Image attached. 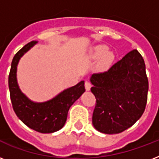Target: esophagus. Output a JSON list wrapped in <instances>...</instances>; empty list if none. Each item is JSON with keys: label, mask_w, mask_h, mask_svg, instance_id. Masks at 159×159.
<instances>
[{"label": "esophagus", "mask_w": 159, "mask_h": 159, "mask_svg": "<svg viewBox=\"0 0 159 159\" xmlns=\"http://www.w3.org/2000/svg\"><path fill=\"white\" fill-rule=\"evenodd\" d=\"M91 87H92V85H91V83H90L89 82H85V88H86V90L87 91H90L91 90Z\"/></svg>", "instance_id": "1"}]
</instances>
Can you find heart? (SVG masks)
I'll return each mask as SVG.
<instances>
[{"label": "heart", "instance_id": "obj_1", "mask_svg": "<svg viewBox=\"0 0 159 159\" xmlns=\"http://www.w3.org/2000/svg\"><path fill=\"white\" fill-rule=\"evenodd\" d=\"M89 57L93 60H100V67L106 69L113 62L115 55L112 52H109V48L105 44H98L90 49Z\"/></svg>", "mask_w": 159, "mask_h": 159}]
</instances>
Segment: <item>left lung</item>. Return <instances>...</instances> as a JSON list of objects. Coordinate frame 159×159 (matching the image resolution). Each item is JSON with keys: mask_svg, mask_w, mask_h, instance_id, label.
<instances>
[{"mask_svg": "<svg viewBox=\"0 0 159 159\" xmlns=\"http://www.w3.org/2000/svg\"><path fill=\"white\" fill-rule=\"evenodd\" d=\"M97 103L92 125L101 133L114 134L133 125L143 115L148 82L143 57L130 51L107 72L90 78Z\"/></svg>", "mask_w": 159, "mask_h": 159, "instance_id": "obj_1", "label": "left lung"}]
</instances>
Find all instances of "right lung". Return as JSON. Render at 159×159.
I'll return each instance as SVG.
<instances>
[{
	"label": "right lung",
	"instance_id": "add662e5",
	"mask_svg": "<svg viewBox=\"0 0 159 159\" xmlns=\"http://www.w3.org/2000/svg\"><path fill=\"white\" fill-rule=\"evenodd\" d=\"M37 43L38 41H31L13 57L9 75V89L11 103L17 117L34 130L50 134L59 130L64 126L70 107L85 92L84 81L63 90L46 102H35L29 99L19 87L17 66L23 55Z\"/></svg>",
	"mask_w": 159,
	"mask_h": 159
}]
</instances>
